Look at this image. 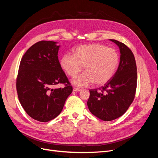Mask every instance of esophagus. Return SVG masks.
<instances>
[{
	"mask_svg": "<svg viewBox=\"0 0 158 158\" xmlns=\"http://www.w3.org/2000/svg\"><path fill=\"white\" fill-rule=\"evenodd\" d=\"M82 89H80V88H73V91L74 92H80V91H81Z\"/></svg>",
	"mask_w": 158,
	"mask_h": 158,
	"instance_id": "obj_1",
	"label": "esophagus"
}]
</instances>
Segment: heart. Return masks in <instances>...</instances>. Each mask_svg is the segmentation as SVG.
Masks as SVG:
<instances>
[{"instance_id":"1","label":"heart","mask_w":158,"mask_h":158,"mask_svg":"<svg viewBox=\"0 0 158 158\" xmlns=\"http://www.w3.org/2000/svg\"><path fill=\"white\" fill-rule=\"evenodd\" d=\"M118 63L117 52L99 44L78 46L74 50V55L66 54L60 60L62 68L71 77L77 75L84 66V73L73 80L78 87L94 82L97 85L106 84L115 73Z\"/></svg>"}]
</instances>
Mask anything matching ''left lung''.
Wrapping results in <instances>:
<instances>
[{
    "label": "left lung",
    "mask_w": 158,
    "mask_h": 158,
    "mask_svg": "<svg viewBox=\"0 0 158 158\" xmlns=\"http://www.w3.org/2000/svg\"><path fill=\"white\" fill-rule=\"evenodd\" d=\"M110 40L120 49L118 69L103 86L89 89L87 102L90 112L104 121L114 120L127 111L135 99L137 85V68L132 51L123 43Z\"/></svg>",
    "instance_id": "obj_1"
}]
</instances>
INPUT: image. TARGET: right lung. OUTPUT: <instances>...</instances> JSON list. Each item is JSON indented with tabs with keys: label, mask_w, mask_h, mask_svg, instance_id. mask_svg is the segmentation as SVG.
<instances>
[{
	"label": "right lung",
	"mask_w": 158,
	"mask_h": 158,
	"mask_svg": "<svg viewBox=\"0 0 158 158\" xmlns=\"http://www.w3.org/2000/svg\"><path fill=\"white\" fill-rule=\"evenodd\" d=\"M52 41L37 42L21 59L16 78L19 101L26 113L40 122L56 117L63 109L73 86L58 59L59 45ZM63 83L64 88H54Z\"/></svg>",
	"instance_id": "right-lung-1"
}]
</instances>
